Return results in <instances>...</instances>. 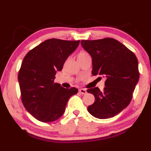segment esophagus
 Returning <instances> with one entry per match:
<instances>
[{"label":"esophagus","instance_id":"obj_1","mask_svg":"<svg viewBox=\"0 0 151 151\" xmlns=\"http://www.w3.org/2000/svg\"><path fill=\"white\" fill-rule=\"evenodd\" d=\"M79 93H80L82 94H85L87 93V92H86L85 89L81 88V89H80V90H79Z\"/></svg>","mask_w":151,"mask_h":151}]
</instances>
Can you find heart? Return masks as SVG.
<instances>
[{
	"instance_id": "obj_1",
	"label": "heart",
	"mask_w": 151,
	"mask_h": 151,
	"mask_svg": "<svg viewBox=\"0 0 151 151\" xmlns=\"http://www.w3.org/2000/svg\"><path fill=\"white\" fill-rule=\"evenodd\" d=\"M86 54H87V53H86V52H81V53H79L78 55V57H83V56L85 55H86Z\"/></svg>"
}]
</instances>
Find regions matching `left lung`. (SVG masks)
<instances>
[{"label":"left lung","instance_id":"obj_1","mask_svg":"<svg viewBox=\"0 0 151 151\" xmlns=\"http://www.w3.org/2000/svg\"><path fill=\"white\" fill-rule=\"evenodd\" d=\"M81 43L92 57V74L106 78L103 91L98 87L87 90L95 98L94 103L88 106V111L100 119L116 116L132 100L139 79L137 58L121 42L112 38L82 40Z\"/></svg>","mask_w":151,"mask_h":151}]
</instances>
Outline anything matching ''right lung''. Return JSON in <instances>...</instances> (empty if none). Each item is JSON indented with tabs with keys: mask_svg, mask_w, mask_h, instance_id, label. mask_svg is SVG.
Masks as SVG:
<instances>
[{
	"mask_svg": "<svg viewBox=\"0 0 151 151\" xmlns=\"http://www.w3.org/2000/svg\"><path fill=\"white\" fill-rule=\"evenodd\" d=\"M79 43L80 40L48 39L24 57L18 76L21 100L27 111L39 121H57L65 112L70 97L78 93L77 88H65L54 80Z\"/></svg>",
	"mask_w": 151,
	"mask_h": 151,
	"instance_id": "add662e5",
	"label": "right lung"
}]
</instances>
